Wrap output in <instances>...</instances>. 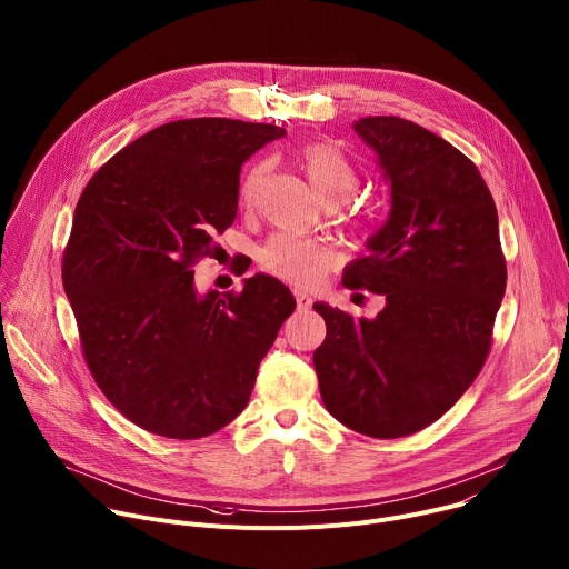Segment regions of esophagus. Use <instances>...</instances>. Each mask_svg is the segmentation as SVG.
<instances>
[{
	"label": "esophagus",
	"instance_id": "1",
	"mask_svg": "<svg viewBox=\"0 0 569 569\" xmlns=\"http://www.w3.org/2000/svg\"><path fill=\"white\" fill-rule=\"evenodd\" d=\"M311 296L309 293H305V291H296V307L298 309H309L311 307Z\"/></svg>",
	"mask_w": 569,
	"mask_h": 569
}]
</instances>
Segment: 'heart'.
I'll use <instances>...</instances> for the list:
<instances>
[{"instance_id": "b5f03b06", "label": "heart", "mask_w": 569, "mask_h": 569, "mask_svg": "<svg viewBox=\"0 0 569 569\" xmlns=\"http://www.w3.org/2000/svg\"><path fill=\"white\" fill-rule=\"evenodd\" d=\"M296 160L307 176L313 194L328 206L346 201L359 187L357 164L332 142H309L298 149ZM267 173V162H258L248 169L239 189L241 208L250 210L258 203ZM258 262L264 273L291 287L307 289L323 280L326 271L332 264V252L319 241L278 232L269 237L267 243L260 248Z\"/></svg>"}]
</instances>
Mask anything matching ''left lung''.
Here are the masks:
<instances>
[{
    "label": "left lung",
    "instance_id": "8db88e82",
    "mask_svg": "<svg viewBox=\"0 0 569 569\" xmlns=\"http://www.w3.org/2000/svg\"><path fill=\"white\" fill-rule=\"evenodd\" d=\"M355 131L391 180V214L343 287L382 293L372 321L317 302L326 341L313 368L326 409L372 438L416 433L443 416L483 368L507 289L497 208L470 158L400 117Z\"/></svg>",
    "mask_w": 569,
    "mask_h": 569
}]
</instances>
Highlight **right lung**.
<instances>
[{
  "label": "right lung",
  "instance_id": "add662e5",
  "mask_svg": "<svg viewBox=\"0 0 569 569\" xmlns=\"http://www.w3.org/2000/svg\"><path fill=\"white\" fill-rule=\"evenodd\" d=\"M273 123L178 119L114 153L86 184L62 252L83 359L138 427L203 438L248 405L258 366L296 309L271 276L199 296L194 267L237 217L241 164Z\"/></svg>",
  "mask_w": 569,
  "mask_h": 569
}]
</instances>
